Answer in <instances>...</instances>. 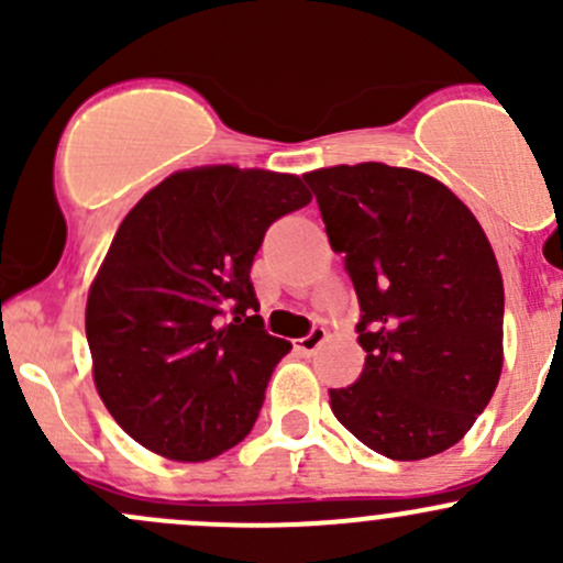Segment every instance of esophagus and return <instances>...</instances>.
<instances>
[{
    "label": "esophagus",
    "instance_id": "esophagus-1",
    "mask_svg": "<svg viewBox=\"0 0 563 563\" xmlns=\"http://www.w3.org/2000/svg\"><path fill=\"white\" fill-rule=\"evenodd\" d=\"M323 340H327V329L323 327H313L310 329V334L308 338H302V340H297V351H302V354H313V351L318 349V345L323 343Z\"/></svg>",
    "mask_w": 563,
    "mask_h": 563
}]
</instances>
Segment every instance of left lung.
Returning <instances> with one entry per match:
<instances>
[{"instance_id": "obj_1", "label": "left lung", "mask_w": 563, "mask_h": 563, "mask_svg": "<svg viewBox=\"0 0 563 563\" xmlns=\"http://www.w3.org/2000/svg\"><path fill=\"white\" fill-rule=\"evenodd\" d=\"M360 297V382L329 389L338 422L391 460L455 446L498 387L504 280L471 209L387 163L305 174Z\"/></svg>"}]
</instances>
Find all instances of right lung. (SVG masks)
Returning a JSON list of instances; mask_svg holds the SVG:
<instances>
[{
    "label": "right lung",
    "instance_id": "obj_1",
    "mask_svg": "<svg viewBox=\"0 0 563 563\" xmlns=\"http://www.w3.org/2000/svg\"><path fill=\"white\" fill-rule=\"evenodd\" d=\"M310 201L294 174L198 166L130 209L87 299L95 387L130 439L198 463L250 433L291 351L255 316L250 266L266 229Z\"/></svg>",
    "mask_w": 563,
    "mask_h": 563
}]
</instances>
